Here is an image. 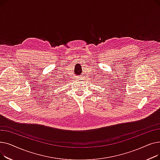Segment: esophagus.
<instances>
[{
  "mask_svg": "<svg viewBox=\"0 0 160 160\" xmlns=\"http://www.w3.org/2000/svg\"><path fill=\"white\" fill-rule=\"evenodd\" d=\"M77 79H78V80H80V81H82V80H83V77H82V75H80V76H78V77H77Z\"/></svg>",
  "mask_w": 160,
  "mask_h": 160,
  "instance_id": "34e87169",
  "label": "esophagus"
}]
</instances>
